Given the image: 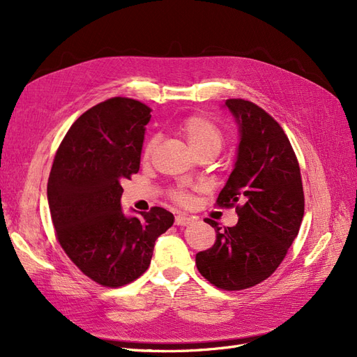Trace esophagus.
I'll return each mask as SVG.
<instances>
[{
	"label": "esophagus",
	"mask_w": 357,
	"mask_h": 357,
	"mask_svg": "<svg viewBox=\"0 0 357 357\" xmlns=\"http://www.w3.org/2000/svg\"><path fill=\"white\" fill-rule=\"evenodd\" d=\"M174 223L177 226H188V225L193 223V218H189V215H186V214H177Z\"/></svg>",
	"instance_id": "obj_1"
}]
</instances>
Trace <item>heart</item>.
Instances as JSON below:
<instances>
[{
  "mask_svg": "<svg viewBox=\"0 0 357 357\" xmlns=\"http://www.w3.org/2000/svg\"><path fill=\"white\" fill-rule=\"evenodd\" d=\"M177 129L178 132L186 138V142L197 155L207 152L218 153L223 144V132L220 126L218 123H214L208 116H205L202 113H193L185 116L177 123ZM158 135H153L147 139L143 149L144 159H149L152 156L155 147L158 146ZM169 198L172 201H176L177 204L186 205L190 202L192 195L188 189L178 186L169 190Z\"/></svg>",
  "mask_w": 357,
  "mask_h": 357,
  "instance_id": "heart-1",
  "label": "heart"
}]
</instances>
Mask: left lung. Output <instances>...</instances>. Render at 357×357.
<instances>
[{"label": "left lung", "instance_id": "1", "mask_svg": "<svg viewBox=\"0 0 357 357\" xmlns=\"http://www.w3.org/2000/svg\"><path fill=\"white\" fill-rule=\"evenodd\" d=\"M240 126L235 168L219 193V207H235L238 223L215 228V243L197 253L204 278L223 290L262 283L283 262L304 218V189L296 155L275 119L255 102L226 100Z\"/></svg>", "mask_w": 357, "mask_h": 357}]
</instances>
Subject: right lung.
Instances as JSON below:
<instances>
[{"label":"right lung","instance_id":"add662e5","mask_svg":"<svg viewBox=\"0 0 357 357\" xmlns=\"http://www.w3.org/2000/svg\"><path fill=\"white\" fill-rule=\"evenodd\" d=\"M150 112L122 96L96 104L71 125L53 159L47 199L55 235L71 262L104 287L143 275L156 238L174 223L165 208L126 218L121 207V183L139 169Z\"/></svg>","mask_w":357,"mask_h":357}]
</instances>
